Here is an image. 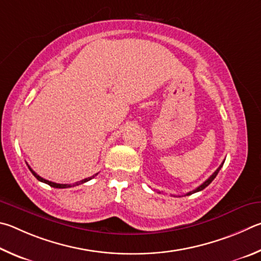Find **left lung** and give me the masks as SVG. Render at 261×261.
Returning a JSON list of instances; mask_svg holds the SVG:
<instances>
[{"label":"left lung","mask_w":261,"mask_h":261,"mask_svg":"<svg viewBox=\"0 0 261 261\" xmlns=\"http://www.w3.org/2000/svg\"><path fill=\"white\" fill-rule=\"evenodd\" d=\"M223 163H225V162H222V164H221V165L220 166H219L218 167V170L216 171V172H214L213 173V174L211 175V176H210L208 177V179L206 180V181H205V182H203V184L202 185H200L199 187H197V188H196L195 190H193V191H189V193L188 194H186L187 196H189V195H191V194H195V193H198V191H200V190H203V189H205V188H206V187L210 185V184H211V182L214 180V177H216L217 175H218V173H219V171H220L221 170V167H222V165H223Z\"/></svg>","instance_id":"8db88e82"}]
</instances>
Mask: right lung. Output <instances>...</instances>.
I'll return each instance as SVG.
<instances>
[{
	"label": "right lung",
	"mask_w": 261,
	"mask_h": 261,
	"mask_svg": "<svg viewBox=\"0 0 261 261\" xmlns=\"http://www.w3.org/2000/svg\"><path fill=\"white\" fill-rule=\"evenodd\" d=\"M29 168H30V171L32 172V174H33L36 179H38L39 181H41V182H43V184H47V185H49L50 187H54V188H59V189H63V188H70V187H74V186H79V185H82V184H85V182H87V181H89V180H91L93 179V177H95L96 175L98 174V173H96L95 175H93V176H90V177H87V179H84V180H81V181H79V182H75V184H73V185H62V184H55V182H51V181H48V180H45V179H43V177H41L40 175H38L36 174V173L32 170V168L29 166Z\"/></svg>",
	"instance_id": "right-lung-1"
}]
</instances>
